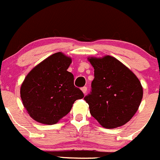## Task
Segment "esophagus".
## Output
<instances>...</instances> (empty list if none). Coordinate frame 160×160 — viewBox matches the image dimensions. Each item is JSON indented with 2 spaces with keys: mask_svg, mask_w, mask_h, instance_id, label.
<instances>
[{
  "mask_svg": "<svg viewBox=\"0 0 160 160\" xmlns=\"http://www.w3.org/2000/svg\"><path fill=\"white\" fill-rule=\"evenodd\" d=\"M87 90H88L87 87H83V88H81V91H82V92H83V93L84 94V95H85V94H86V93H87Z\"/></svg>",
  "mask_w": 160,
  "mask_h": 160,
  "instance_id": "esophagus-1",
  "label": "esophagus"
}]
</instances>
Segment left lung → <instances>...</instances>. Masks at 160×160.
Masks as SVG:
<instances>
[{"label": "left lung", "mask_w": 160, "mask_h": 160, "mask_svg": "<svg viewBox=\"0 0 160 160\" xmlns=\"http://www.w3.org/2000/svg\"><path fill=\"white\" fill-rule=\"evenodd\" d=\"M88 60L95 69L92 92L84 97L91 114L107 129L125 125L137 113L142 100L141 81L114 57H91Z\"/></svg>", "instance_id": "1"}]
</instances>
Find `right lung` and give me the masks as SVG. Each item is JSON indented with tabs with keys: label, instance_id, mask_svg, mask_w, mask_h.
I'll list each match as a JSON object with an SVG mask.
<instances>
[{
	"label": "right lung",
	"instance_id": "right-lung-1",
	"mask_svg": "<svg viewBox=\"0 0 160 160\" xmlns=\"http://www.w3.org/2000/svg\"><path fill=\"white\" fill-rule=\"evenodd\" d=\"M72 58L55 53L32 68L20 88V97L30 117L39 123L53 125L68 114L73 103L83 98L67 71Z\"/></svg>",
	"mask_w": 160,
	"mask_h": 160
}]
</instances>
